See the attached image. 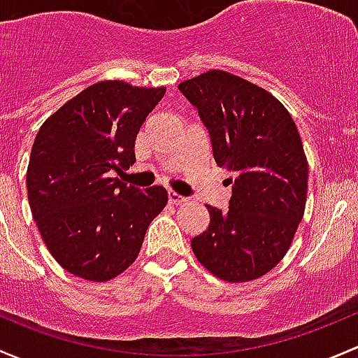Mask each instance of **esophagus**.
<instances>
[{
  "instance_id": "obj_1",
  "label": "esophagus",
  "mask_w": 358,
  "mask_h": 358,
  "mask_svg": "<svg viewBox=\"0 0 358 358\" xmlns=\"http://www.w3.org/2000/svg\"><path fill=\"white\" fill-rule=\"evenodd\" d=\"M167 196H169V201H171V203H184V201H186L187 200V198L186 196H180V194H178V193H176V191H169V193H167Z\"/></svg>"
}]
</instances>
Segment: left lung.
Instances as JSON below:
<instances>
[{
  "label": "left lung",
  "mask_w": 358,
  "mask_h": 358,
  "mask_svg": "<svg viewBox=\"0 0 358 358\" xmlns=\"http://www.w3.org/2000/svg\"><path fill=\"white\" fill-rule=\"evenodd\" d=\"M208 131L213 160L229 171V208L206 205L210 224L191 239L198 262L227 282L267 274L288 252L307 201L308 165L288 110L224 70L179 84Z\"/></svg>",
  "instance_id": "8db88e82"
}]
</instances>
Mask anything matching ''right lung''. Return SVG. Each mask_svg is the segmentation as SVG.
I'll use <instances>...</instances> for the list:
<instances>
[{
	"label": "right lung",
	"instance_id": "obj_1",
	"mask_svg": "<svg viewBox=\"0 0 358 358\" xmlns=\"http://www.w3.org/2000/svg\"><path fill=\"white\" fill-rule=\"evenodd\" d=\"M165 87L103 80L39 129L27 169L32 217L53 259L77 278L108 281L138 257L167 205L162 186H127L113 172L136 162L134 143Z\"/></svg>",
	"mask_w": 358,
	"mask_h": 358
}]
</instances>
